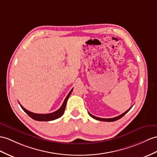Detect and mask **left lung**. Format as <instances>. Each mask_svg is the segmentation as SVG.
<instances>
[{
	"mask_svg": "<svg viewBox=\"0 0 157 157\" xmlns=\"http://www.w3.org/2000/svg\"><path fill=\"white\" fill-rule=\"evenodd\" d=\"M132 107V106L128 110H127V111L124 112V113H123V114H121V115L118 116V117H117L111 118H99V117H95V116L92 115V114H91L90 113H89V112H88V113H89V115H90L92 118H94V119H96V120L101 121H105V122H113V121H117V120H118V119H120L121 118H122L124 115H125V114H127V113L130 110H131V109Z\"/></svg>",
	"mask_w": 157,
	"mask_h": 157,
	"instance_id": "obj_1",
	"label": "left lung"
}]
</instances>
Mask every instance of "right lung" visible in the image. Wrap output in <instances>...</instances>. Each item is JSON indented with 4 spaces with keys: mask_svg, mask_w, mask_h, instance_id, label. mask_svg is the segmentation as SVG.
I'll list each match as a JSON object with an SVG mask.
<instances>
[{
    "mask_svg": "<svg viewBox=\"0 0 157 157\" xmlns=\"http://www.w3.org/2000/svg\"><path fill=\"white\" fill-rule=\"evenodd\" d=\"M73 90V89H72L70 91V93H68V94L66 98L64 99V101L63 103L62 106H60V108L56 110V111L53 112L52 113H49V114H36V113H34L32 112H30L28 110L25 109L23 106H22L20 103H19V105L21 106V108L22 109V110H24V111L28 114V115L31 117L33 119L35 120V121H53V120H55L57 119V118H60L61 116L63 115L64 112V110H65L66 108V105H67V102L68 98H69L71 94L72 93V91Z\"/></svg>",
    "mask_w": 157,
    "mask_h": 157,
    "instance_id": "1",
    "label": "right lung"
}]
</instances>
